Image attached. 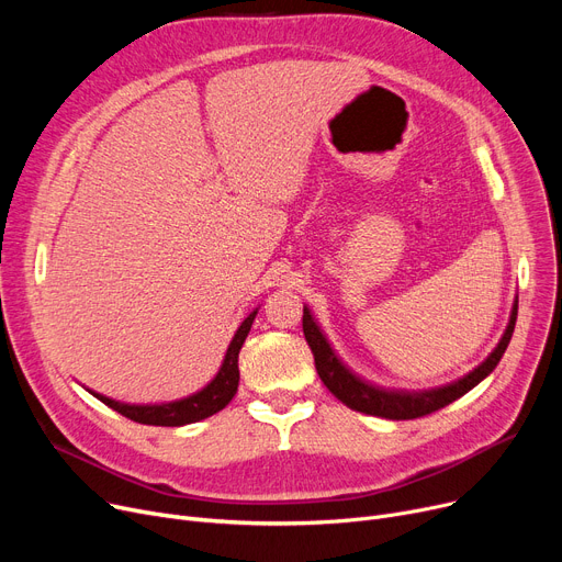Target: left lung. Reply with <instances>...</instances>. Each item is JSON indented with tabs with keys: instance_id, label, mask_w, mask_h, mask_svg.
Here are the masks:
<instances>
[{
	"instance_id": "1",
	"label": "left lung",
	"mask_w": 562,
	"mask_h": 562,
	"mask_svg": "<svg viewBox=\"0 0 562 562\" xmlns=\"http://www.w3.org/2000/svg\"><path fill=\"white\" fill-rule=\"evenodd\" d=\"M515 321H517V301L513 303L504 335H501L494 350L476 369H471L467 375L453 382H447V385L441 387L415 392V390L378 387L373 382H367L364 378H360L352 369H348L335 352L326 333L321 330L312 310L307 305L303 307V333L314 352V364H316L318 378L323 380V385H326L350 409H358V412H364V415H373L382 419H394V422L430 415V412L445 407L458 401L460 396H464L469 390H474L481 380H485L496 369L501 358H504L510 337L515 333Z\"/></svg>"
}]
</instances>
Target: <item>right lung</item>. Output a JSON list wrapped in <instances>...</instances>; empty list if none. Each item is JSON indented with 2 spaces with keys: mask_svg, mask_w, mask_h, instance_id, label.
Returning a JSON list of instances; mask_svg holds the SVG:
<instances>
[{
  "mask_svg": "<svg viewBox=\"0 0 562 562\" xmlns=\"http://www.w3.org/2000/svg\"><path fill=\"white\" fill-rule=\"evenodd\" d=\"M259 310V307H257ZM257 310H252L244 321L241 326L236 328L227 350L225 358L216 371V375L206 382V385L198 392H193L191 396L177 398V401H168V403H121L113 401L104 394L91 392L98 401H102L104 405H109L111 409L121 412L127 419L138 422V424H147V426H187V424H195L202 422L206 417L216 415L221 412L239 390V350L252 328V321L257 316Z\"/></svg>",
  "mask_w": 562,
  "mask_h": 562,
  "instance_id": "right-lung-1",
  "label": "right lung"
}]
</instances>
